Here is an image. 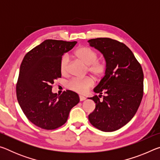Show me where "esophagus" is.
Returning <instances> with one entry per match:
<instances>
[{
    "instance_id": "34e87169",
    "label": "esophagus",
    "mask_w": 160,
    "mask_h": 160,
    "mask_svg": "<svg viewBox=\"0 0 160 160\" xmlns=\"http://www.w3.org/2000/svg\"><path fill=\"white\" fill-rule=\"evenodd\" d=\"M79 97H80V100L81 102H82V101H84V100H85V99H86L85 97H84L83 95H80Z\"/></svg>"
}]
</instances>
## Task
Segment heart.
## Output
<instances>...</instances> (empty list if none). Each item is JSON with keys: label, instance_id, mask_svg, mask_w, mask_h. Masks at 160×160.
<instances>
[{"label": "heart", "instance_id": "obj_1", "mask_svg": "<svg viewBox=\"0 0 160 160\" xmlns=\"http://www.w3.org/2000/svg\"><path fill=\"white\" fill-rule=\"evenodd\" d=\"M74 56L78 59L88 66V70L97 78L102 77L107 70V64L104 61L97 60L98 54L95 51L86 47L78 48L74 51ZM69 58L64 55L60 61V70L61 73L66 75L68 69ZM94 83L92 77L88 76L84 78H74L70 81L68 88L78 93H85Z\"/></svg>", "mask_w": 160, "mask_h": 160}]
</instances>
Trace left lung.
<instances>
[{
	"mask_svg": "<svg viewBox=\"0 0 160 160\" xmlns=\"http://www.w3.org/2000/svg\"><path fill=\"white\" fill-rule=\"evenodd\" d=\"M90 47L101 52L107 64L104 76L94 88L99 96L90 97L96 107L89 114L92 125L104 132H112L128 123L136 113L143 95V72L131 49L110 38L88 40Z\"/></svg>",
	"mask_w": 160,
	"mask_h": 160,
	"instance_id": "left-lung-1",
	"label": "left lung"
}]
</instances>
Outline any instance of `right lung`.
<instances>
[{
    "label": "right lung",
    "instance_id": "right-lung-1",
    "mask_svg": "<svg viewBox=\"0 0 160 160\" xmlns=\"http://www.w3.org/2000/svg\"><path fill=\"white\" fill-rule=\"evenodd\" d=\"M76 44L47 39L29 51L20 65L18 101L27 118L39 128L53 130L63 125L70 111L80 102L75 92L67 90L59 96L53 92L51 86L61 77L62 56Z\"/></svg>",
    "mask_w": 160,
    "mask_h": 160
}]
</instances>
